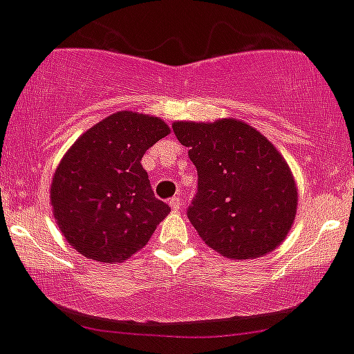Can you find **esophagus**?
Masks as SVG:
<instances>
[{
	"label": "esophagus",
	"mask_w": 354,
	"mask_h": 354,
	"mask_svg": "<svg viewBox=\"0 0 354 354\" xmlns=\"http://www.w3.org/2000/svg\"><path fill=\"white\" fill-rule=\"evenodd\" d=\"M169 205H171V208H173L174 212H178L181 208V199L180 196H174V198L169 199Z\"/></svg>",
	"instance_id": "obj_1"
}]
</instances>
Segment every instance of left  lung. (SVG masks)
I'll return each instance as SVG.
<instances>
[{"label": "left lung", "instance_id": "obj_1", "mask_svg": "<svg viewBox=\"0 0 354 354\" xmlns=\"http://www.w3.org/2000/svg\"><path fill=\"white\" fill-rule=\"evenodd\" d=\"M173 131L198 169L187 217L205 244L233 260L276 250L297 210L296 181L281 153L236 119L178 121Z\"/></svg>", "mask_w": 354, "mask_h": 354}]
</instances>
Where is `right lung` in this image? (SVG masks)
Wrapping results in <instances>:
<instances>
[{"instance_id":"1","label":"right lung","mask_w":354,"mask_h":354,"mask_svg":"<svg viewBox=\"0 0 354 354\" xmlns=\"http://www.w3.org/2000/svg\"><path fill=\"white\" fill-rule=\"evenodd\" d=\"M169 131L162 119L122 110L69 147L49 199L58 228L78 253L121 263L149 242L171 208L155 198L140 160Z\"/></svg>"}]
</instances>
